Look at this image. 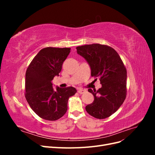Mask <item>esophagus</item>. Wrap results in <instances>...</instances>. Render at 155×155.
<instances>
[{
  "label": "esophagus",
  "instance_id": "esophagus-1",
  "mask_svg": "<svg viewBox=\"0 0 155 155\" xmlns=\"http://www.w3.org/2000/svg\"><path fill=\"white\" fill-rule=\"evenodd\" d=\"M78 92L79 94H83L86 92V90H85V89H83V88H78Z\"/></svg>",
  "mask_w": 155,
  "mask_h": 155
}]
</instances>
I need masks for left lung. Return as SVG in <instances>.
<instances>
[{
    "label": "left lung",
    "instance_id": "1",
    "mask_svg": "<svg viewBox=\"0 0 155 155\" xmlns=\"http://www.w3.org/2000/svg\"><path fill=\"white\" fill-rule=\"evenodd\" d=\"M76 49L77 53L85 58L90 66L91 76L100 78L101 84L97 91L88 90L94 99L85 109L96 118H108L118 110L125 100L126 68L119 54L110 46L92 44L78 46Z\"/></svg>",
    "mask_w": 155,
    "mask_h": 155
}]
</instances>
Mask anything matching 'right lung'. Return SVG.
I'll return each mask as SVG.
<instances>
[{"label": "right lung", "mask_w": 155, "mask_h": 155, "mask_svg": "<svg viewBox=\"0 0 155 155\" xmlns=\"http://www.w3.org/2000/svg\"><path fill=\"white\" fill-rule=\"evenodd\" d=\"M70 48L46 47L33 59L26 72L25 97L36 114L46 120H57L66 113L68 98L77 92L72 87H56L51 81L59 74Z\"/></svg>", "instance_id": "obj_1"}]
</instances>
